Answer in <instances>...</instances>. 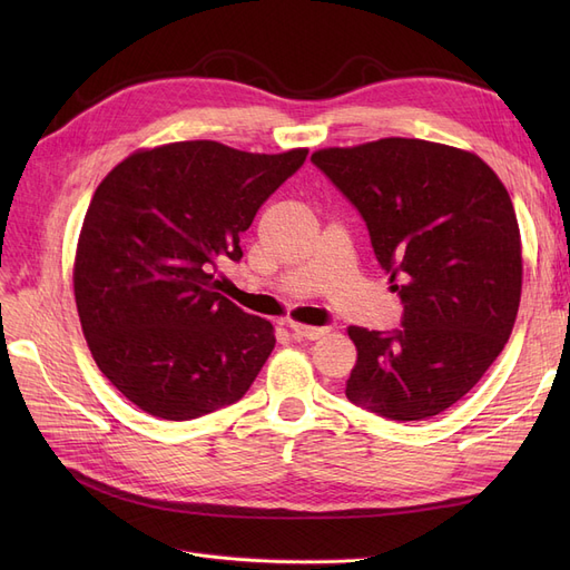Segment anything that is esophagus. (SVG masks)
I'll use <instances>...</instances> for the list:
<instances>
[{"mask_svg": "<svg viewBox=\"0 0 570 570\" xmlns=\"http://www.w3.org/2000/svg\"><path fill=\"white\" fill-rule=\"evenodd\" d=\"M289 331L295 333L297 337H302V340H321V337H325L327 333H331V327H327V325H304V323L292 321L289 323Z\"/></svg>", "mask_w": 570, "mask_h": 570, "instance_id": "obj_1", "label": "esophagus"}]
</instances>
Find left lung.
<instances>
[{
    "instance_id": "8db88e82",
    "label": "left lung",
    "mask_w": 570,
    "mask_h": 570,
    "mask_svg": "<svg viewBox=\"0 0 570 570\" xmlns=\"http://www.w3.org/2000/svg\"><path fill=\"white\" fill-rule=\"evenodd\" d=\"M312 161L364 216L404 304L396 333L347 327L356 366L344 394L392 421L438 416L485 375L519 314L521 230L507 187L478 154L416 137L325 147Z\"/></svg>"
}]
</instances>
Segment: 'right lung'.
<instances>
[{
  "label": "right lung",
  "instance_id": "add662e5",
  "mask_svg": "<svg viewBox=\"0 0 570 570\" xmlns=\"http://www.w3.org/2000/svg\"><path fill=\"white\" fill-rule=\"evenodd\" d=\"M308 149L252 154L214 140L137 149L95 189L73 292L109 383L149 416L189 421L243 396L275 347L266 318L218 292L239 233Z\"/></svg>",
  "mask_w": 570,
  "mask_h": 570
}]
</instances>
